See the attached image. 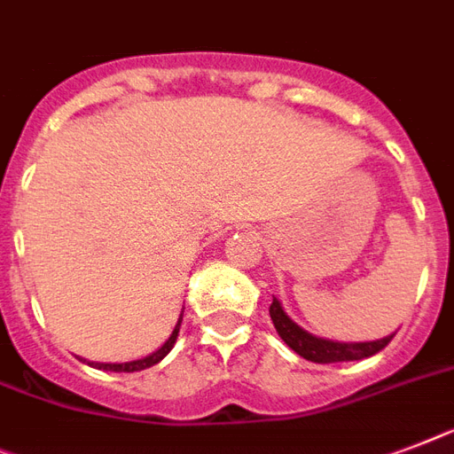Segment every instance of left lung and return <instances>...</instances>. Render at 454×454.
<instances>
[{"instance_id": "left-lung-1", "label": "left lung", "mask_w": 454, "mask_h": 454, "mask_svg": "<svg viewBox=\"0 0 454 454\" xmlns=\"http://www.w3.org/2000/svg\"><path fill=\"white\" fill-rule=\"evenodd\" d=\"M270 319L275 324L278 333L282 335V340L289 345L296 355H301L303 359L315 361V364H335V361H359L366 359V356L378 355L380 349H385L389 345V340L394 338L387 335L382 340L373 342H333V340H322V338H315L308 331H303L301 326L291 322L289 317L285 315L282 305H279L278 298H272L270 303Z\"/></svg>"}]
</instances>
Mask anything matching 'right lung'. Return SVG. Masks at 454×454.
Instances as JSON below:
<instances>
[{"label":"right lung","instance_id":"1","mask_svg":"<svg viewBox=\"0 0 454 454\" xmlns=\"http://www.w3.org/2000/svg\"><path fill=\"white\" fill-rule=\"evenodd\" d=\"M179 326H182V317H179V322H176L175 331L169 335L165 345L160 349H156L153 355L146 356V359H139V361H130V364H95L98 368H105V371H114V373H135V371H144V368H151L153 364L168 356V352L175 348V340H176V333H179Z\"/></svg>","mask_w":454,"mask_h":454}]
</instances>
